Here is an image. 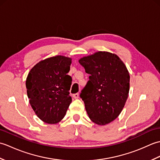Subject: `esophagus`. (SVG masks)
Here are the masks:
<instances>
[{
  "label": "esophagus",
  "mask_w": 160,
  "mask_h": 160,
  "mask_svg": "<svg viewBox=\"0 0 160 160\" xmlns=\"http://www.w3.org/2000/svg\"><path fill=\"white\" fill-rule=\"evenodd\" d=\"M73 98H74V99H78V98H79V93H77L73 94Z\"/></svg>",
  "instance_id": "34e87169"
}]
</instances>
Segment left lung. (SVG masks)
I'll return each instance as SVG.
<instances>
[{
	"label": "left lung",
	"mask_w": 160,
	"mask_h": 160,
	"mask_svg": "<svg viewBox=\"0 0 160 160\" xmlns=\"http://www.w3.org/2000/svg\"><path fill=\"white\" fill-rule=\"evenodd\" d=\"M79 63L89 74L80 95L87 114L97 124L110 123L127 100L130 76L127 67L118 56L104 52L84 57Z\"/></svg>",
	"instance_id": "8db88e82"
}]
</instances>
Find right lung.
Instances as JSON below:
<instances>
[{
	"instance_id": "add662e5",
	"label": "right lung",
	"mask_w": 160,
	"mask_h": 160,
	"mask_svg": "<svg viewBox=\"0 0 160 160\" xmlns=\"http://www.w3.org/2000/svg\"><path fill=\"white\" fill-rule=\"evenodd\" d=\"M71 59L62 56L49 58L33 67L27 78L29 103L40 120L47 124L62 120L72 101L69 90L72 78Z\"/></svg>"
}]
</instances>
